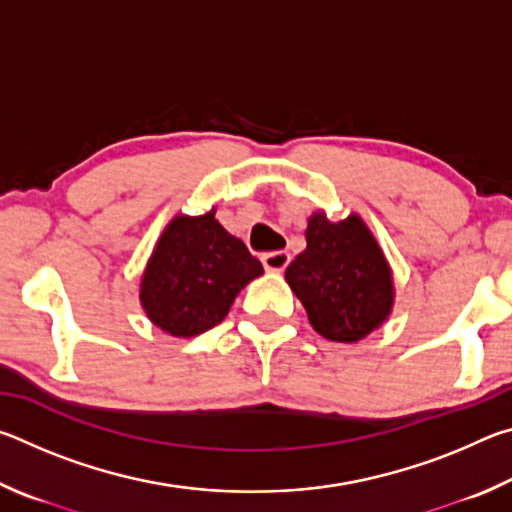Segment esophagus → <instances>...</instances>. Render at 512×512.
Wrapping results in <instances>:
<instances>
[{
  "mask_svg": "<svg viewBox=\"0 0 512 512\" xmlns=\"http://www.w3.org/2000/svg\"><path fill=\"white\" fill-rule=\"evenodd\" d=\"M289 262H291V255L287 253V250H275V253H266L262 257V264L266 271H275V273L284 271V268L289 266Z\"/></svg>",
  "mask_w": 512,
  "mask_h": 512,
  "instance_id": "esophagus-1",
  "label": "esophagus"
}]
</instances>
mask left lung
I'll list each match as a JSON object with an SVG mask.
<instances>
[{
  "mask_svg": "<svg viewBox=\"0 0 512 512\" xmlns=\"http://www.w3.org/2000/svg\"><path fill=\"white\" fill-rule=\"evenodd\" d=\"M307 248L289 264L291 291L320 336L357 343L393 309V277L384 253L361 216L332 223L325 212L309 216Z\"/></svg>",
  "mask_w": 512,
  "mask_h": 512,
  "instance_id": "1",
  "label": "left lung"
}]
</instances>
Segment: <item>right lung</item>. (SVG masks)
I'll return each mask as SVG.
<instances>
[{
  "label": "right lung",
  "mask_w": 512,
  "mask_h": 512,
  "mask_svg": "<svg viewBox=\"0 0 512 512\" xmlns=\"http://www.w3.org/2000/svg\"><path fill=\"white\" fill-rule=\"evenodd\" d=\"M214 214L171 219L144 268L140 302L151 323L171 336L189 339L219 325L237 293L264 273Z\"/></svg>",
  "instance_id": "add662e5"
}]
</instances>
